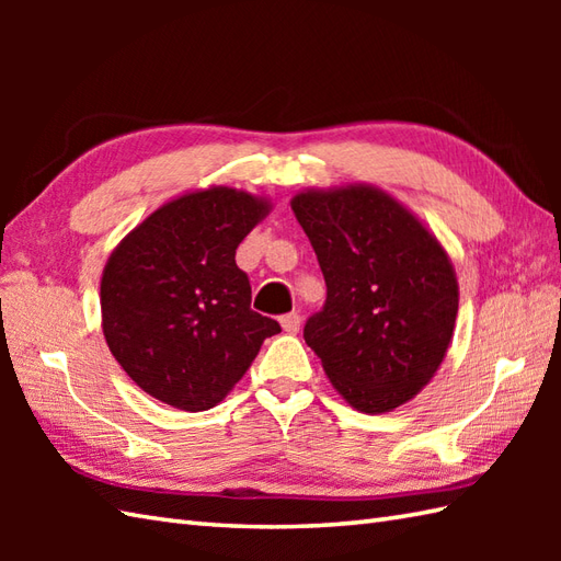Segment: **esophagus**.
<instances>
[{
  "label": "esophagus",
  "instance_id": "1",
  "mask_svg": "<svg viewBox=\"0 0 561 561\" xmlns=\"http://www.w3.org/2000/svg\"><path fill=\"white\" fill-rule=\"evenodd\" d=\"M279 323L284 328V332L294 335V332H299V328H301V316L299 313H287V316H282Z\"/></svg>",
  "mask_w": 561,
  "mask_h": 561
}]
</instances>
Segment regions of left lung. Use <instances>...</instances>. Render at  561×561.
<instances>
[{
	"instance_id": "1",
	"label": "left lung",
	"mask_w": 561,
	"mask_h": 561,
	"mask_svg": "<svg viewBox=\"0 0 561 561\" xmlns=\"http://www.w3.org/2000/svg\"><path fill=\"white\" fill-rule=\"evenodd\" d=\"M291 209L328 287L323 311L306 320V344L354 410L400 408L434 378L456 328L448 253L376 185L304 190Z\"/></svg>"
}]
</instances>
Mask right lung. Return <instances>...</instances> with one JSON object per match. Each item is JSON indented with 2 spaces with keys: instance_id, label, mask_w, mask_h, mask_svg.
I'll return each instance as SVG.
<instances>
[{
  "instance_id": "1",
  "label": "right lung",
  "mask_w": 561,
  "mask_h": 561,
  "mask_svg": "<svg viewBox=\"0 0 561 561\" xmlns=\"http://www.w3.org/2000/svg\"><path fill=\"white\" fill-rule=\"evenodd\" d=\"M272 209L265 197L211 185L135 226L105 262L103 335L135 383L165 404L202 412L253 364L277 320L250 308L236 248Z\"/></svg>"
}]
</instances>
